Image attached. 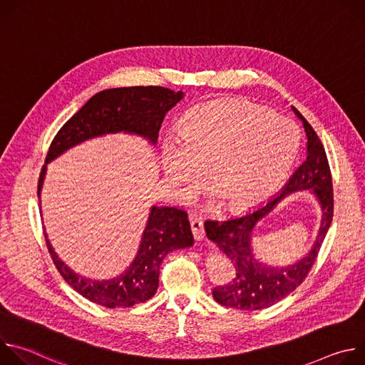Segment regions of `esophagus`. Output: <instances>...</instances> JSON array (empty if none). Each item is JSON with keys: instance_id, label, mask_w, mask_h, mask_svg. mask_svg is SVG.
<instances>
[{"instance_id": "34e87169", "label": "esophagus", "mask_w": 365, "mask_h": 365, "mask_svg": "<svg viewBox=\"0 0 365 365\" xmlns=\"http://www.w3.org/2000/svg\"><path fill=\"white\" fill-rule=\"evenodd\" d=\"M190 228H192V234H193L195 240H202L205 237V228H203L202 220L193 218L190 221Z\"/></svg>"}]
</instances>
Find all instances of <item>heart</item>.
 I'll use <instances>...</instances> for the list:
<instances>
[{"label": "heart", "instance_id": "b5f03b06", "mask_svg": "<svg viewBox=\"0 0 365 365\" xmlns=\"http://www.w3.org/2000/svg\"><path fill=\"white\" fill-rule=\"evenodd\" d=\"M178 140L162 147V168L175 195L189 200L205 173L228 210H248L269 199L287 178L299 133L287 118L254 103L228 99L193 107Z\"/></svg>", "mask_w": 365, "mask_h": 365}]
</instances>
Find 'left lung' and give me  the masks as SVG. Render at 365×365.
<instances>
[{"label":"left lung","mask_w":365,"mask_h":365,"mask_svg":"<svg viewBox=\"0 0 365 365\" xmlns=\"http://www.w3.org/2000/svg\"><path fill=\"white\" fill-rule=\"evenodd\" d=\"M292 108L304 127L307 155L292 175L283 190L263 206L242 217L227 221H205L206 237L231 258L235 267L234 279L225 286L215 287L212 292L214 299L222 306L240 310H259L284 299L299 287L309 274L331 227L334 217V187L325 147L303 115L294 107ZM304 188H310L316 193L324 211L322 230L314 248L293 267L270 268L257 264L250 250L255 224L272 210L286 194Z\"/></svg>","instance_id":"obj_1"}]
</instances>
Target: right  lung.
Listing matches in <instances>:
<instances>
[{
  "instance_id": "right-lung-1",
  "label": "right lung",
  "mask_w": 365,
  "mask_h": 365,
  "mask_svg": "<svg viewBox=\"0 0 365 365\" xmlns=\"http://www.w3.org/2000/svg\"><path fill=\"white\" fill-rule=\"evenodd\" d=\"M183 98L182 91L163 86H130L102 91L63 124L51 141L44 163H48L68 148L108 133H135L155 144L165 115ZM46 165L37 185L40 196ZM46 245L58 272L65 282L92 303L114 307H130L151 299L159 287L160 264L165 257L193 244L187 214L178 207L153 206L141 244L134 262L118 277L92 280L73 273L51 248Z\"/></svg>"
}]
</instances>
